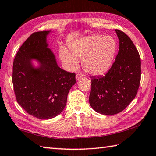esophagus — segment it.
Wrapping results in <instances>:
<instances>
[{
	"label": "esophagus",
	"instance_id": "obj_1",
	"mask_svg": "<svg viewBox=\"0 0 156 156\" xmlns=\"http://www.w3.org/2000/svg\"><path fill=\"white\" fill-rule=\"evenodd\" d=\"M84 77V75L82 74H80V73H77L76 75V80H80V79H81L82 78Z\"/></svg>",
	"mask_w": 156,
	"mask_h": 156
}]
</instances>
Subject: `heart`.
Here are the masks:
<instances>
[{"instance_id":"obj_1","label":"heart","mask_w":156,"mask_h":156,"mask_svg":"<svg viewBox=\"0 0 156 156\" xmlns=\"http://www.w3.org/2000/svg\"><path fill=\"white\" fill-rule=\"evenodd\" d=\"M69 52L64 46L59 55L69 69L78 66L77 58L82 59V67L92 75H101L111 68L117 52V44L111 36L88 35L69 43Z\"/></svg>"}]
</instances>
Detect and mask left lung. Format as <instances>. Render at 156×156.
Listing matches in <instances>:
<instances>
[{"label": "left lung", "mask_w": 156, "mask_h": 156, "mask_svg": "<svg viewBox=\"0 0 156 156\" xmlns=\"http://www.w3.org/2000/svg\"><path fill=\"white\" fill-rule=\"evenodd\" d=\"M119 49L115 62L105 75L91 77V107L105 115L123 111L137 95L141 80V59L133 41L115 29Z\"/></svg>", "instance_id": "1"}]
</instances>
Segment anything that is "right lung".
<instances>
[{
  "label": "right lung",
  "instance_id": "right-lung-1",
  "mask_svg": "<svg viewBox=\"0 0 156 156\" xmlns=\"http://www.w3.org/2000/svg\"><path fill=\"white\" fill-rule=\"evenodd\" d=\"M51 31L35 32L19 48L13 62L12 84L18 103L33 117L49 119L64 110L68 94L76 83L75 73L59 67L48 48ZM38 62L34 66L32 61Z\"/></svg>",
  "mask_w": 156,
  "mask_h": 156
}]
</instances>
